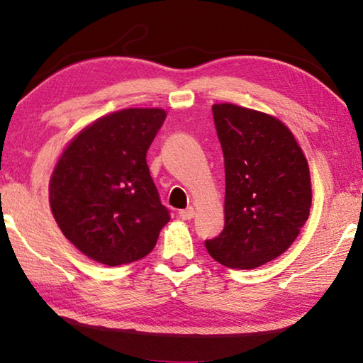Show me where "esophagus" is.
Returning <instances> with one entry per match:
<instances>
[{"mask_svg": "<svg viewBox=\"0 0 363 363\" xmlns=\"http://www.w3.org/2000/svg\"><path fill=\"white\" fill-rule=\"evenodd\" d=\"M179 217H181L182 220H191V218L195 217V211H194V208L181 209V211H179Z\"/></svg>", "mask_w": 363, "mask_h": 363, "instance_id": "obj_1", "label": "esophagus"}]
</instances>
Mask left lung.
I'll use <instances>...</instances> for the list:
<instances>
[{
    "label": "left lung",
    "instance_id": "obj_1",
    "mask_svg": "<svg viewBox=\"0 0 363 363\" xmlns=\"http://www.w3.org/2000/svg\"><path fill=\"white\" fill-rule=\"evenodd\" d=\"M225 159V228L204 242L230 269L280 257L310 214L308 163L279 119L233 104L212 106Z\"/></svg>",
    "mask_w": 363,
    "mask_h": 363
}]
</instances>
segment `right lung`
Listing matches in <instances>:
<instances>
[{"label": "right lung", "instance_id": "obj_1", "mask_svg": "<svg viewBox=\"0 0 363 363\" xmlns=\"http://www.w3.org/2000/svg\"><path fill=\"white\" fill-rule=\"evenodd\" d=\"M160 108H127L97 119L70 141L50 181V206L62 234L106 266L145 258L169 211L146 152L165 121Z\"/></svg>", "mask_w": 363, "mask_h": 363}]
</instances>
